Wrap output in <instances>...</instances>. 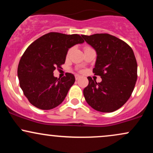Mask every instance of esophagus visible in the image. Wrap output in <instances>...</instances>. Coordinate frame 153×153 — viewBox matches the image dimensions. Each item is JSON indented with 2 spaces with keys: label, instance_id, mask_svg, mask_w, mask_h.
<instances>
[{
  "label": "esophagus",
  "instance_id": "esophagus-1",
  "mask_svg": "<svg viewBox=\"0 0 153 153\" xmlns=\"http://www.w3.org/2000/svg\"><path fill=\"white\" fill-rule=\"evenodd\" d=\"M80 78V75H75V80H78V79Z\"/></svg>",
  "mask_w": 153,
  "mask_h": 153
}]
</instances>
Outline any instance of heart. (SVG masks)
I'll return each instance as SVG.
<instances>
[{
  "label": "heart",
  "mask_w": 153,
  "mask_h": 153,
  "mask_svg": "<svg viewBox=\"0 0 153 153\" xmlns=\"http://www.w3.org/2000/svg\"><path fill=\"white\" fill-rule=\"evenodd\" d=\"M71 50H69V51H68V56L70 55V54H71Z\"/></svg>",
  "instance_id": "heart-1"
}]
</instances>
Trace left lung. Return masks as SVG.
<instances>
[{"label":"left lung","instance_id":"obj_1","mask_svg":"<svg viewBox=\"0 0 153 153\" xmlns=\"http://www.w3.org/2000/svg\"><path fill=\"white\" fill-rule=\"evenodd\" d=\"M97 53L93 73L102 81L88 77L83 90L85 101L95 110L113 112L127 101L137 79V64L132 49L125 42L108 34L82 35Z\"/></svg>","mask_w":153,"mask_h":153}]
</instances>
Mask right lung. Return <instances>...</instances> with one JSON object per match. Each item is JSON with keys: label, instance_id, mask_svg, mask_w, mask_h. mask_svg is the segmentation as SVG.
<instances>
[{"label": "right lung", "instance_id": "add662e5", "mask_svg": "<svg viewBox=\"0 0 153 153\" xmlns=\"http://www.w3.org/2000/svg\"><path fill=\"white\" fill-rule=\"evenodd\" d=\"M84 40L78 34L50 32L27 47L18 66V77L24 96L33 106L50 110L65 99L75 76L66 73L62 78L54 77L55 69L65 62L68 49Z\"/></svg>", "mask_w": 153, "mask_h": 153}]
</instances>
